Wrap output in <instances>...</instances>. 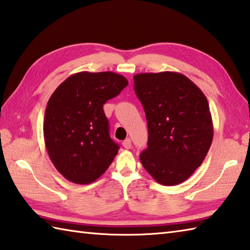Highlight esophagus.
<instances>
[{
    "label": "esophagus",
    "instance_id": "esophagus-1",
    "mask_svg": "<svg viewBox=\"0 0 250 250\" xmlns=\"http://www.w3.org/2000/svg\"><path fill=\"white\" fill-rule=\"evenodd\" d=\"M122 146H124V147H125V148H126V149L131 148V146H132V142H131V140H130V139H126V140H125L124 142H122Z\"/></svg>",
    "mask_w": 250,
    "mask_h": 250
}]
</instances>
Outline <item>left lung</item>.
Here are the masks:
<instances>
[{
    "label": "left lung",
    "mask_w": 250,
    "mask_h": 250,
    "mask_svg": "<svg viewBox=\"0 0 250 250\" xmlns=\"http://www.w3.org/2000/svg\"><path fill=\"white\" fill-rule=\"evenodd\" d=\"M133 79L148 128V146L140 155L141 163L159 184L182 183L202 165L212 143L206 96L179 72L138 73Z\"/></svg>",
    "instance_id": "8db88e82"
}]
</instances>
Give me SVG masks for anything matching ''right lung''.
Returning <instances> with one entry per match:
<instances>
[{"label":"right lung","instance_id":"obj_1","mask_svg":"<svg viewBox=\"0 0 250 250\" xmlns=\"http://www.w3.org/2000/svg\"><path fill=\"white\" fill-rule=\"evenodd\" d=\"M126 85L128 80L116 72L81 71L51 95L44 115V142L54 167L70 182H94L118 154L103 105Z\"/></svg>","mask_w":250,"mask_h":250}]
</instances>
